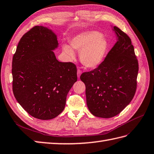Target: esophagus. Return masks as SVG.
<instances>
[{
	"mask_svg": "<svg viewBox=\"0 0 154 154\" xmlns=\"http://www.w3.org/2000/svg\"><path fill=\"white\" fill-rule=\"evenodd\" d=\"M81 73H82V71L80 69H78V72H77V76H78V78H80V75H81Z\"/></svg>",
	"mask_w": 154,
	"mask_h": 154,
	"instance_id": "obj_1",
	"label": "esophagus"
}]
</instances>
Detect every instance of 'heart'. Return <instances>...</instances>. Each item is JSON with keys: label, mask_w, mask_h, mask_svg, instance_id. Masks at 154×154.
I'll use <instances>...</instances> for the list:
<instances>
[{"label": "heart", "mask_w": 154, "mask_h": 154, "mask_svg": "<svg viewBox=\"0 0 154 154\" xmlns=\"http://www.w3.org/2000/svg\"><path fill=\"white\" fill-rule=\"evenodd\" d=\"M70 45L75 50L80 51V60L88 68H94L103 62L108 49V42L102 34L97 31H86L78 34L70 41ZM64 52L70 60L76 54L69 45L63 46Z\"/></svg>", "instance_id": "heart-1"}]
</instances>
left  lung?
Segmentation results:
<instances>
[{"label":"left lung","instance_id":"obj_1","mask_svg":"<svg viewBox=\"0 0 154 154\" xmlns=\"http://www.w3.org/2000/svg\"><path fill=\"white\" fill-rule=\"evenodd\" d=\"M117 42L94 70L82 74L86 85V103L92 115L111 118L123 110L134 96L138 63L134 46L126 34L116 26Z\"/></svg>","mask_w":154,"mask_h":154}]
</instances>
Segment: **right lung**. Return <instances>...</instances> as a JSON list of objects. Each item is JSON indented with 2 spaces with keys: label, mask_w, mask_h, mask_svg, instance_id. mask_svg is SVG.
<instances>
[{
  "label": "right lung",
  "mask_w": 154,
  "mask_h": 154,
  "mask_svg": "<svg viewBox=\"0 0 154 154\" xmlns=\"http://www.w3.org/2000/svg\"><path fill=\"white\" fill-rule=\"evenodd\" d=\"M57 35L34 26L20 39L12 59V90L17 101L36 119L49 120L61 113L66 96L77 81L76 66L59 62L53 51Z\"/></svg>",
  "instance_id": "right-lung-1"
}]
</instances>
